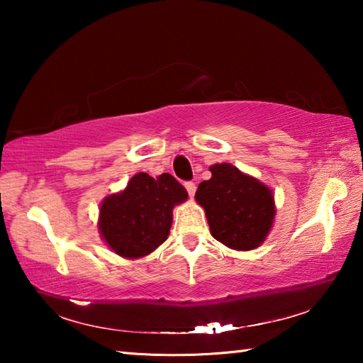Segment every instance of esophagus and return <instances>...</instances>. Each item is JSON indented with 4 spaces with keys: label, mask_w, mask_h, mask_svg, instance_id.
Instances as JSON below:
<instances>
[{
    "label": "esophagus",
    "mask_w": 363,
    "mask_h": 363,
    "mask_svg": "<svg viewBox=\"0 0 363 363\" xmlns=\"http://www.w3.org/2000/svg\"><path fill=\"white\" fill-rule=\"evenodd\" d=\"M186 189H187V192H189L190 196L195 195V190H196L195 182H186Z\"/></svg>",
    "instance_id": "obj_1"
}]
</instances>
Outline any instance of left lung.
I'll return each mask as SVG.
<instances>
[{
	"mask_svg": "<svg viewBox=\"0 0 363 363\" xmlns=\"http://www.w3.org/2000/svg\"><path fill=\"white\" fill-rule=\"evenodd\" d=\"M210 171L211 179L200 182L195 200L203 206L211 235L232 250L257 248L274 224L272 190L230 163H216Z\"/></svg>",
	"mask_w": 363,
	"mask_h": 363,
	"instance_id": "8db88e82",
	"label": "left lung"
}]
</instances>
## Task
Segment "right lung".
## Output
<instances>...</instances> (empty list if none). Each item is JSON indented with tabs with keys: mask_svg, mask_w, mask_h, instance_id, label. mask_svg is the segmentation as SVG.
Wrapping results in <instances>:
<instances>
[{
	"mask_svg": "<svg viewBox=\"0 0 363 363\" xmlns=\"http://www.w3.org/2000/svg\"><path fill=\"white\" fill-rule=\"evenodd\" d=\"M187 196V190L168 173L157 179L147 173L134 174L125 190L106 196L101 203V237L126 259L150 255L168 238L173 208Z\"/></svg>",
	"mask_w": 363,
	"mask_h": 363,
	"instance_id": "right-lung-1",
	"label": "right lung"
}]
</instances>
